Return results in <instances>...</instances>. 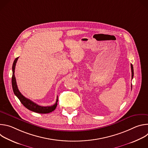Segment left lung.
<instances>
[{"instance_id": "1", "label": "left lung", "mask_w": 148, "mask_h": 148, "mask_svg": "<svg viewBox=\"0 0 148 148\" xmlns=\"http://www.w3.org/2000/svg\"><path fill=\"white\" fill-rule=\"evenodd\" d=\"M131 71H132V79H133L134 77V68H133V66L131 64ZM131 87H132V86H131Z\"/></svg>"}]
</instances>
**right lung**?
I'll list each match as a JSON object with an SVG mask.
<instances>
[{"instance_id":"1","label":"right lung","mask_w":148,"mask_h":148,"mask_svg":"<svg viewBox=\"0 0 148 148\" xmlns=\"http://www.w3.org/2000/svg\"><path fill=\"white\" fill-rule=\"evenodd\" d=\"M18 57H17L14 60V61L13 62V66H12L13 74H12V88H13L14 94L18 98V99L20 100L21 103H22L26 108H27L28 110H29L33 112L39 113V114H47V113H50V112L53 111L57 107V102H58V97H57V100H56V103L53 105H52V106L42 107V106H40V105H38L36 104V103L33 102V101H32L30 99H27V98L24 97L19 91L18 89L17 88L16 78H15V75H14V70H15L16 64L17 61L18 60Z\"/></svg>"}]
</instances>
